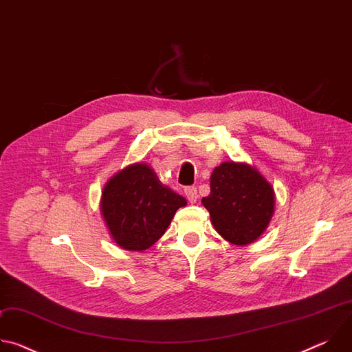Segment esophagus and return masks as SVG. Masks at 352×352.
Segmentation results:
<instances>
[{
	"instance_id": "1",
	"label": "esophagus",
	"mask_w": 352,
	"mask_h": 352,
	"mask_svg": "<svg viewBox=\"0 0 352 352\" xmlns=\"http://www.w3.org/2000/svg\"><path fill=\"white\" fill-rule=\"evenodd\" d=\"M185 196H186V199L189 200L190 204H195L196 199H197V190H196V188H195V186H188V188H185Z\"/></svg>"
}]
</instances>
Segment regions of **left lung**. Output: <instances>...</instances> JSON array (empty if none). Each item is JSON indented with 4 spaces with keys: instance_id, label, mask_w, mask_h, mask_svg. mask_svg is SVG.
Instances as JSON below:
<instances>
[{
    "instance_id": "1",
    "label": "left lung",
    "mask_w": 352,
    "mask_h": 352,
    "mask_svg": "<svg viewBox=\"0 0 352 352\" xmlns=\"http://www.w3.org/2000/svg\"><path fill=\"white\" fill-rule=\"evenodd\" d=\"M272 184L246 163L226 162L210 175V195L202 199L214 230L232 245L255 242L274 213Z\"/></svg>"
}]
</instances>
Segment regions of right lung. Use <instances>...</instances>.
Here are the masks:
<instances>
[{
  "instance_id": "right-lung-1",
  "label": "right lung",
  "mask_w": 352,
  "mask_h": 352,
  "mask_svg": "<svg viewBox=\"0 0 352 352\" xmlns=\"http://www.w3.org/2000/svg\"><path fill=\"white\" fill-rule=\"evenodd\" d=\"M184 206L186 199L162 184L146 163H133L114 174L100 200V212L113 241L138 252L155 245Z\"/></svg>"
}]
</instances>
